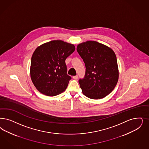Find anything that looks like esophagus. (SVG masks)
Masks as SVG:
<instances>
[{"mask_svg": "<svg viewBox=\"0 0 149 149\" xmlns=\"http://www.w3.org/2000/svg\"><path fill=\"white\" fill-rule=\"evenodd\" d=\"M77 78H78V75H75V76L73 77V79L75 80H77Z\"/></svg>", "mask_w": 149, "mask_h": 149, "instance_id": "1", "label": "esophagus"}]
</instances>
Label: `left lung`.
<instances>
[{
	"instance_id": "1",
	"label": "left lung",
	"mask_w": 149,
	"mask_h": 149,
	"mask_svg": "<svg viewBox=\"0 0 149 149\" xmlns=\"http://www.w3.org/2000/svg\"><path fill=\"white\" fill-rule=\"evenodd\" d=\"M77 50L86 67L85 77L79 80L82 93L91 99L106 97L118 82V64L114 52L108 47L91 41L78 45Z\"/></svg>"
}]
</instances>
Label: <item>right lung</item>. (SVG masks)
<instances>
[{
    "label": "right lung",
    "mask_w": 149,
    "mask_h": 149,
    "mask_svg": "<svg viewBox=\"0 0 149 149\" xmlns=\"http://www.w3.org/2000/svg\"><path fill=\"white\" fill-rule=\"evenodd\" d=\"M75 49L74 45L61 40L38 47L31 58L30 75L40 93L54 96L65 90L72 79L67 74L65 59Z\"/></svg>",
    "instance_id": "obj_1"
}]
</instances>
